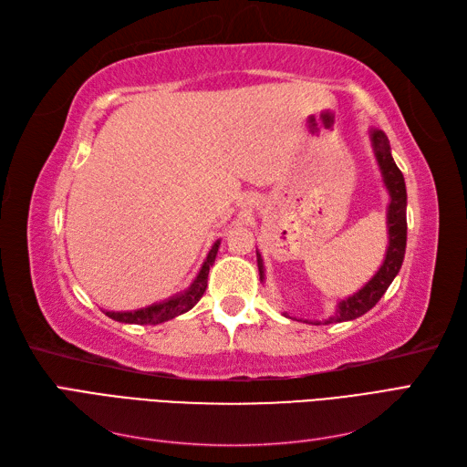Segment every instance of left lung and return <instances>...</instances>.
Here are the masks:
<instances>
[{"label":"left lung","instance_id":"8db88e82","mask_svg":"<svg viewBox=\"0 0 467 467\" xmlns=\"http://www.w3.org/2000/svg\"><path fill=\"white\" fill-rule=\"evenodd\" d=\"M370 136V144L376 163L379 167L381 181H384V187L389 194V204L386 212V225H388V249H386V257L381 261L379 268L376 275L366 282V285L357 290L355 294L347 296V298L338 300L335 314L329 316L323 321H307L312 325H329V323H341V321H350L364 316L366 312L378 304L381 296L386 294L393 278L398 276L400 268L403 265L405 257V245H407V191H405V179L403 173L400 171V167L395 165L391 158V148H389V140L384 134V130L372 129L368 130ZM257 266H259V276L261 282L265 280V263L261 253L257 251ZM290 319H296L288 314H285ZM302 321V319H298Z\"/></svg>","mask_w":467,"mask_h":467}]
</instances>
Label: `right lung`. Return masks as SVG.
I'll list each match as a JSON object with an SVG mask.
<instances>
[{
    "mask_svg": "<svg viewBox=\"0 0 467 467\" xmlns=\"http://www.w3.org/2000/svg\"><path fill=\"white\" fill-rule=\"evenodd\" d=\"M220 242H222V239H216L214 245L210 247L199 275H196V278L191 282L189 288H185V290L175 294V296H169L167 300L155 302L151 306L140 307V309H132V312H105V314L110 319L120 321V323L158 325V323L169 321V319H173V317H177L181 314L189 312V309H192L196 306V302L202 298V294H204V290L208 286V271H210V266L214 265V261H216Z\"/></svg>",
    "mask_w": 467,
    "mask_h": 467,
    "instance_id": "add662e5",
    "label": "right lung"
}]
</instances>
